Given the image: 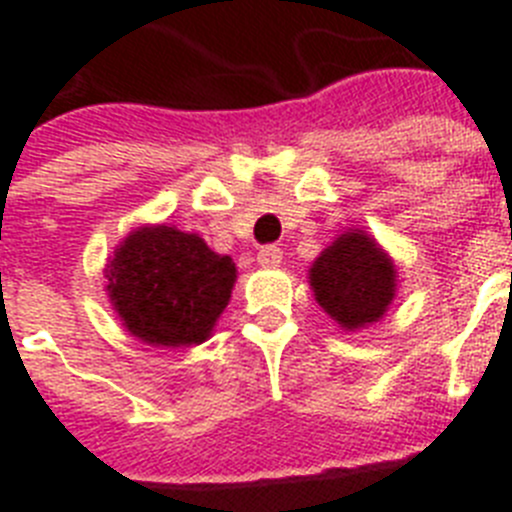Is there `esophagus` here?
I'll return each instance as SVG.
<instances>
[{
    "instance_id": "1",
    "label": "esophagus",
    "mask_w": 512,
    "mask_h": 512,
    "mask_svg": "<svg viewBox=\"0 0 512 512\" xmlns=\"http://www.w3.org/2000/svg\"><path fill=\"white\" fill-rule=\"evenodd\" d=\"M283 260V249L276 247V244H265L260 252H257V263L263 268H278Z\"/></svg>"
}]
</instances>
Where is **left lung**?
I'll list each match as a JSON object with an SVG mask.
<instances>
[{"instance_id":"8db88e82","label":"left lung","mask_w":512,"mask_h":512,"mask_svg":"<svg viewBox=\"0 0 512 512\" xmlns=\"http://www.w3.org/2000/svg\"><path fill=\"white\" fill-rule=\"evenodd\" d=\"M315 299L346 330L377 322L395 296L390 257L362 231H346L309 270Z\"/></svg>"}]
</instances>
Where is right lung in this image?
Returning a JSON list of instances; mask_svg holds the SVG:
<instances>
[{"label":"right lung","instance_id":"add662e5","mask_svg":"<svg viewBox=\"0 0 512 512\" xmlns=\"http://www.w3.org/2000/svg\"><path fill=\"white\" fill-rule=\"evenodd\" d=\"M109 299L124 328L153 346L203 343L229 304L236 268L197 234L132 231L109 260Z\"/></svg>","mask_w":512,"mask_h":512}]
</instances>
